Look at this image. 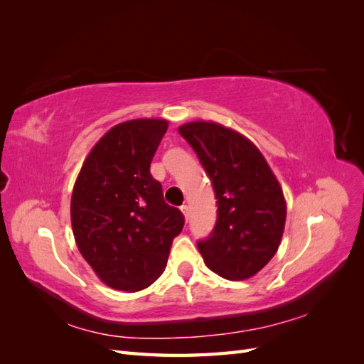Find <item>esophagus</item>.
Listing matches in <instances>:
<instances>
[{
    "label": "esophagus",
    "instance_id": "34e87169",
    "mask_svg": "<svg viewBox=\"0 0 364 364\" xmlns=\"http://www.w3.org/2000/svg\"><path fill=\"white\" fill-rule=\"evenodd\" d=\"M181 211L183 213V215H185L186 220L190 218V208H188V205H182V206H181Z\"/></svg>",
    "mask_w": 364,
    "mask_h": 364
}]
</instances>
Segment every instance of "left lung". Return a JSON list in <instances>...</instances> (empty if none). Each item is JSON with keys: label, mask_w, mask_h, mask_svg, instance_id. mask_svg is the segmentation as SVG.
<instances>
[{"label": "left lung", "mask_w": 364, "mask_h": 364, "mask_svg": "<svg viewBox=\"0 0 364 364\" xmlns=\"http://www.w3.org/2000/svg\"><path fill=\"white\" fill-rule=\"evenodd\" d=\"M179 134L196 151L217 199L215 226L197 247L222 278L247 279L281 243L287 206L279 182L261 151L232 129L194 121Z\"/></svg>", "instance_id": "left-lung-1"}]
</instances>
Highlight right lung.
Wrapping results in <instances>:
<instances>
[{
    "mask_svg": "<svg viewBox=\"0 0 364 364\" xmlns=\"http://www.w3.org/2000/svg\"><path fill=\"white\" fill-rule=\"evenodd\" d=\"M165 119L117 124L97 142L75 181L71 223L77 247L115 290L138 291L167 266L185 217L165 203L150 164L167 132Z\"/></svg>",
    "mask_w": 364,
    "mask_h": 364,
    "instance_id": "obj_1",
    "label": "right lung"
}]
</instances>
